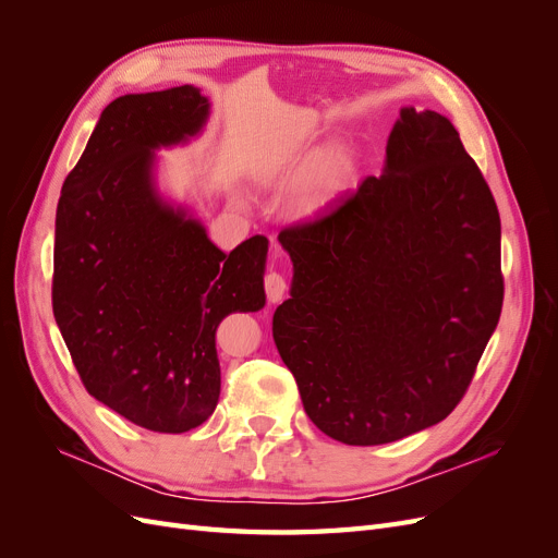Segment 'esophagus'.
Returning <instances> with one entry per match:
<instances>
[{"instance_id":"obj_1","label":"esophagus","mask_w":558,"mask_h":558,"mask_svg":"<svg viewBox=\"0 0 558 558\" xmlns=\"http://www.w3.org/2000/svg\"><path fill=\"white\" fill-rule=\"evenodd\" d=\"M265 293L269 302H281L286 293V279L281 272H267L265 275Z\"/></svg>"}]
</instances>
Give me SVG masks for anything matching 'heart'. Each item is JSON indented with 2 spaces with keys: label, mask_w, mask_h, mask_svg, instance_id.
Segmentation results:
<instances>
[{
  "label": "heart",
  "mask_w": 558,
  "mask_h": 558,
  "mask_svg": "<svg viewBox=\"0 0 558 558\" xmlns=\"http://www.w3.org/2000/svg\"><path fill=\"white\" fill-rule=\"evenodd\" d=\"M318 199H320V195H318V193H312V195H310V199H307V205H310V207H316V205H318Z\"/></svg>",
  "instance_id": "heart-1"
}]
</instances>
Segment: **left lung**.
Masks as SVG:
<instances>
[{
  "label": "left lung",
  "instance_id": "1",
  "mask_svg": "<svg viewBox=\"0 0 558 558\" xmlns=\"http://www.w3.org/2000/svg\"><path fill=\"white\" fill-rule=\"evenodd\" d=\"M279 242L293 286L272 335L314 426L373 447L447 418L505 293L496 199L449 118L404 107L384 174Z\"/></svg>",
  "mask_w": 558,
  "mask_h": 558
}]
</instances>
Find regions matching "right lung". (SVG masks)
Listing matches in <instances>:
<instances>
[{
	"label": "right lung",
	"instance_id": "right-lung-1",
	"mask_svg": "<svg viewBox=\"0 0 558 558\" xmlns=\"http://www.w3.org/2000/svg\"><path fill=\"white\" fill-rule=\"evenodd\" d=\"M193 86L123 95L102 111L56 214L53 316L86 391L132 424L185 433L221 393L216 328L265 305L267 238L230 253L154 189V150L197 134Z\"/></svg>",
	"mask_w": 558,
	"mask_h": 558
}]
</instances>
